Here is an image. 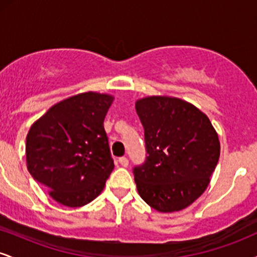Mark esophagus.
I'll return each instance as SVG.
<instances>
[{
    "mask_svg": "<svg viewBox=\"0 0 257 257\" xmlns=\"http://www.w3.org/2000/svg\"><path fill=\"white\" fill-rule=\"evenodd\" d=\"M118 162H119V164L122 167H128V164H129V161H128V158H126V157H120L118 159Z\"/></svg>",
    "mask_w": 257,
    "mask_h": 257,
    "instance_id": "34e87169",
    "label": "esophagus"
}]
</instances>
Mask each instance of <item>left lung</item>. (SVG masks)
I'll list each match as a JSON object with an SVG mask.
<instances>
[{"label": "left lung", "mask_w": 257, "mask_h": 257, "mask_svg": "<svg viewBox=\"0 0 257 257\" xmlns=\"http://www.w3.org/2000/svg\"><path fill=\"white\" fill-rule=\"evenodd\" d=\"M135 108L147 152L133 170L138 192L161 213L182 210L210 182L220 157L217 133L206 114L185 100L147 96Z\"/></svg>", "instance_id": "obj_1"}]
</instances>
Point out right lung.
<instances>
[{"label": "right lung", "instance_id": "1", "mask_svg": "<svg viewBox=\"0 0 257 257\" xmlns=\"http://www.w3.org/2000/svg\"><path fill=\"white\" fill-rule=\"evenodd\" d=\"M113 96L87 91L58 102L31 125L26 164L55 202L83 206L104 190L114 164L104 119Z\"/></svg>", "mask_w": 257, "mask_h": 257}]
</instances>
